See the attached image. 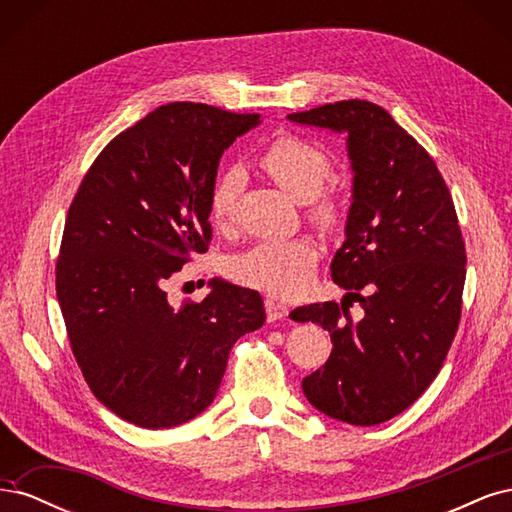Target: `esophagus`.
Here are the masks:
<instances>
[{
    "instance_id": "1",
    "label": "esophagus",
    "mask_w": 512,
    "mask_h": 512,
    "mask_svg": "<svg viewBox=\"0 0 512 512\" xmlns=\"http://www.w3.org/2000/svg\"><path fill=\"white\" fill-rule=\"evenodd\" d=\"M265 312H267L269 320H280V318L288 316V307L280 301H275V299H267L265 301Z\"/></svg>"
}]
</instances>
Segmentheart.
<instances>
[{"instance_id":"heart-1","label":"heart","mask_w":512,"mask_h":512,"mask_svg":"<svg viewBox=\"0 0 512 512\" xmlns=\"http://www.w3.org/2000/svg\"><path fill=\"white\" fill-rule=\"evenodd\" d=\"M260 166L292 198L307 203L309 220L320 230L337 232L346 224L348 209L327 183L335 168L329 153L305 138L284 134L260 153ZM243 175L239 168H228L213 183L209 196V220L224 228L235 211ZM320 250L309 237L288 241H262L232 256L226 273L232 282L269 292L273 297H292L301 292L318 267Z\"/></svg>"}]
</instances>
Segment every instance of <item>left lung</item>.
<instances>
[{"mask_svg": "<svg viewBox=\"0 0 512 512\" xmlns=\"http://www.w3.org/2000/svg\"><path fill=\"white\" fill-rule=\"evenodd\" d=\"M307 126L348 134L354 200L348 239L331 262L342 305L290 312L331 333L333 352L303 378L309 404L350 425L404 412L438 376L461 320L466 243L453 196L423 145L382 106L342 100L290 113ZM364 307L352 321L351 301Z\"/></svg>", "mask_w": 512, "mask_h": 512, "instance_id": "obj_1", "label": "left lung"}]
</instances>
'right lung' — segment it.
Instances as JSON below:
<instances>
[{
  "mask_svg": "<svg viewBox=\"0 0 512 512\" xmlns=\"http://www.w3.org/2000/svg\"><path fill=\"white\" fill-rule=\"evenodd\" d=\"M258 121L170 102L119 132L74 194L55 265L59 307L91 393L132 425L166 429L203 412L232 344L265 322L250 288L220 282L179 307L164 290L209 250L220 158Z\"/></svg>",
  "mask_w": 512,
  "mask_h": 512,
  "instance_id": "obj_1",
  "label": "right lung"
}]
</instances>
